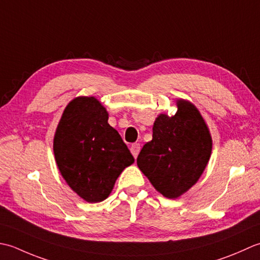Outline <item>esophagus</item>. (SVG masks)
<instances>
[{"label": "esophagus", "mask_w": 260, "mask_h": 260, "mask_svg": "<svg viewBox=\"0 0 260 260\" xmlns=\"http://www.w3.org/2000/svg\"><path fill=\"white\" fill-rule=\"evenodd\" d=\"M130 150H131V152H132V155H134V157H135V158H137L138 153H139V151H140V145H139V144H134V145H131V147H130Z\"/></svg>", "instance_id": "34e87169"}]
</instances>
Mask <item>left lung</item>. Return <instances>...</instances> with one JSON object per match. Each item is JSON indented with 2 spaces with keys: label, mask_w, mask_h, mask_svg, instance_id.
Returning a JSON list of instances; mask_svg holds the SVG:
<instances>
[{
  "label": "left lung",
  "mask_w": 260,
  "mask_h": 260,
  "mask_svg": "<svg viewBox=\"0 0 260 260\" xmlns=\"http://www.w3.org/2000/svg\"><path fill=\"white\" fill-rule=\"evenodd\" d=\"M177 112L160 113L152 125V140L137 158V165L157 192L177 199L197 184L212 152L209 126L187 100L176 101Z\"/></svg>",
  "instance_id": "8db88e82"
}]
</instances>
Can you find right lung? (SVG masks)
I'll use <instances>...</instances> for the list:
<instances>
[{"label":"right lung","mask_w":260,"mask_h":260,"mask_svg":"<svg viewBox=\"0 0 260 260\" xmlns=\"http://www.w3.org/2000/svg\"><path fill=\"white\" fill-rule=\"evenodd\" d=\"M108 120L96 98L77 96L63 110L55 132L57 167L68 186L88 203L107 199L120 174L135 161Z\"/></svg>","instance_id":"1"}]
</instances>
